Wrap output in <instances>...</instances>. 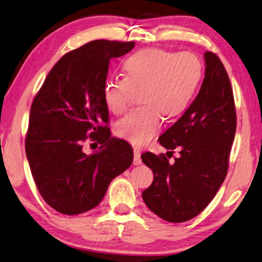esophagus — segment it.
<instances>
[{
  "label": "esophagus",
  "mask_w": 262,
  "mask_h": 262,
  "mask_svg": "<svg viewBox=\"0 0 262 262\" xmlns=\"http://www.w3.org/2000/svg\"><path fill=\"white\" fill-rule=\"evenodd\" d=\"M142 163V159H140V150L135 147L134 149V164L139 165Z\"/></svg>",
  "instance_id": "1"
}]
</instances>
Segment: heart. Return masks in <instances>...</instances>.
<instances>
[{
	"label": "heart",
	"mask_w": 262,
	"mask_h": 262,
	"mask_svg": "<svg viewBox=\"0 0 262 262\" xmlns=\"http://www.w3.org/2000/svg\"><path fill=\"white\" fill-rule=\"evenodd\" d=\"M123 75L110 77L104 85V101L113 115H122L140 90L143 105L116 125V134L136 146L156 136L163 117H176L187 108L203 73L199 56L163 48H144L123 63Z\"/></svg>",
	"instance_id": "b5f03b06"
}]
</instances>
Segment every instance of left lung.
Returning a JSON list of instances; mask_svg holds the SVG:
<instances>
[{
  "instance_id": "8db88e82",
  "label": "left lung",
  "mask_w": 262,
  "mask_h": 262,
  "mask_svg": "<svg viewBox=\"0 0 262 262\" xmlns=\"http://www.w3.org/2000/svg\"><path fill=\"white\" fill-rule=\"evenodd\" d=\"M206 72L200 92L159 143L180 150L170 164L164 155L143 154L154 181L143 191L147 208L168 222H184L199 215L219 191L227 171L236 113L233 90L226 68L211 52L204 53Z\"/></svg>"
}]
</instances>
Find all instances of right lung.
<instances>
[{
	"label": "right lung",
	"instance_id": "1",
	"mask_svg": "<svg viewBox=\"0 0 262 262\" xmlns=\"http://www.w3.org/2000/svg\"><path fill=\"white\" fill-rule=\"evenodd\" d=\"M135 42L94 40L55 63L30 107L26 155L41 196L61 214L93 209L113 178L134 161V150L111 137L104 85L110 60L125 55ZM87 137L102 144L86 155Z\"/></svg>",
	"mask_w": 262,
	"mask_h": 262
}]
</instances>
